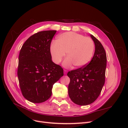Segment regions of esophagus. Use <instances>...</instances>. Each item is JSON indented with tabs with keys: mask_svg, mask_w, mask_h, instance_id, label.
Wrapping results in <instances>:
<instances>
[{
	"mask_svg": "<svg viewBox=\"0 0 128 128\" xmlns=\"http://www.w3.org/2000/svg\"><path fill=\"white\" fill-rule=\"evenodd\" d=\"M67 72H68V70H66V69H64V74L65 75L67 74Z\"/></svg>",
	"mask_w": 128,
	"mask_h": 128,
	"instance_id": "1",
	"label": "esophagus"
}]
</instances>
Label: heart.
Returning <instances> with one entry per match:
<instances>
[{
	"label": "heart",
	"mask_w": 128,
	"mask_h": 128,
	"mask_svg": "<svg viewBox=\"0 0 128 128\" xmlns=\"http://www.w3.org/2000/svg\"><path fill=\"white\" fill-rule=\"evenodd\" d=\"M94 50V44L91 38L73 32L60 34L50 46L52 59L56 64L61 62L67 52V57L63 62L67 68L73 64L77 68L85 66L91 60Z\"/></svg>",
	"instance_id": "heart-1"
}]
</instances>
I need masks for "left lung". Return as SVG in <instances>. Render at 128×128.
Wrapping results in <instances>:
<instances>
[{
	"label": "left lung",
	"mask_w": 128,
	"mask_h": 128,
	"mask_svg": "<svg viewBox=\"0 0 128 128\" xmlns=\"http://www.w3.org/2000/svg\"><path fill=\"white\" fill-rule=\"evenodd\" d=\"M95 52L91 61L84 67L67 73L70 78L68 94L73 102L85 106L94 102L102 92L105 82L107 56L103 46L92 34Z\"/></svg>",
	"instance_id": "1"
}]
</instances>
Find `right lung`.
Here are the masks:
<instances>
[{
    "label": "right lung",
    "mask_w": 128,
    "mask_h": 128,
    "mask_svg": "<svg viewBox=\"0 0 128 128\" xmlns=\"http://www.w3.org/2000/svg\"><path fill=\"white\" fill-rule=\"evenodd\" d=\"M56 30L34 34L22 45L18 56V76L23 96L33 103L46 101L53 84L64 75L60 66L52 61L50 46Z\"/></svg>",
    "instance_id": "right-lung-1"
}]
</instances>
